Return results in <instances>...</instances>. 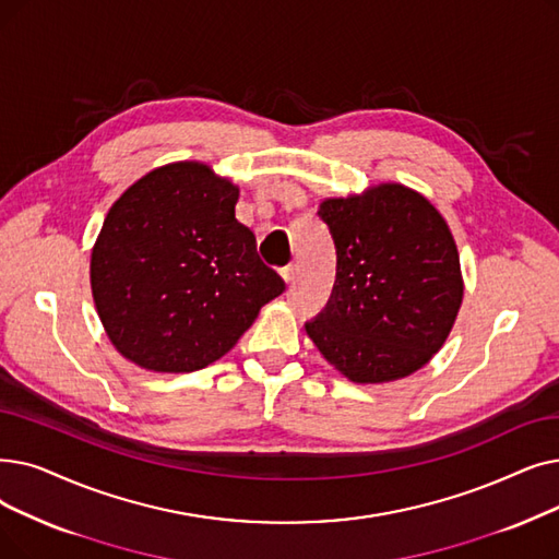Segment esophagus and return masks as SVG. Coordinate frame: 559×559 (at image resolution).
<instances>
[{
  "mask_svg": "<svg viewBox=\"0 0 559 559\" xmlns=\"http://www.w3.org/2000/svg\"><path fill=\"white\" fill-rule=\"evenodd\" d=\"M281 276H283V281H285V283H293V281L297 278V266H295V264H287V266H283V270H281Z\"/></svg>",
  "mask_w": 559,
  "mask_h": 559,
  "instance_id": "esophagus-1",
  "label": "esophagus"
}]
</instances>
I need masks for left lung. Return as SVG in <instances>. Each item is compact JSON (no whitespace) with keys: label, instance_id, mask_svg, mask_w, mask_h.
Here are the masks:
<instances>
[{"label":"left lung","instance_id":"8db88e82","mask_svg":"<svg viewBox=\"0 0 559 559\" xmlns=\"http://www.w3.org/2000/svg\"><path fill=\"white\" fill-rule=\"evenodd\" d=\"M318 216L335 247V283L306 333L356 383L420 370L443 347L464 297L445 219L402 185L329 199Z\"/></svg>","mask_w":559,"mask_h":559}]
</instances>
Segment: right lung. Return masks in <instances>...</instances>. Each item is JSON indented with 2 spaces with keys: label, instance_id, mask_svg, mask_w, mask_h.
Wrapping results in <instances>:
<instances>
[{
  "label": "right lung",
  "instance_id": "right-lung-1",
  "mask_svg": "<svg viewBox=\"0 0 559 559\" xmlns=\"http://www.w3.org/2000/svg\"><path fill=\"white\" fill-rule=\"evenodd\" d=\"M239 189L205 164L155 168L120 197L91 255L114 347L153 372L203 370L235 347L285 281L235 219Z\"/></svg>",
  "mask_w": 559,
  "mask_h": 559
}]
</instances>
